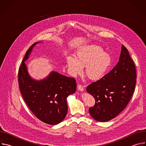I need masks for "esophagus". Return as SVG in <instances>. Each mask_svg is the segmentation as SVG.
I'll use <instances>...</instances> for the list:
<instances>
[{
  "mask_svg": "<svg viewBox=\"0 0 146 146\" xmlns=\"http://www.w3.org/2000/svg\"><path fill=\"white\" fill-rule=\"evenodd\" d=\"M77 89L80 91H84V87L82 86L81 84H78L77 85Z\"/></svg>",
  "mask_w": 146,
  "mask_h": 146,
  "instance_id": "esophagus-1",
  "label": "esophagus"
}]
</instances>
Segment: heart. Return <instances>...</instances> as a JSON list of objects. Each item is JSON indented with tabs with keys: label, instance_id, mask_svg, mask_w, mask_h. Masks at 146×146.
<instances>
[{
	"label": "heart",
	"instance_id": "b5f03b06",
	"mask_svg": "<svg viewBox=\"0 0 146 146\" xmlns=\"http://www.w3.org/2000/svg\"><path fill=\"white\" fill-rule=\"evenodd\" d=\"M75 56L76 58L70 56L66 58L70 74L76 76L82 72V67L86 66V74L91 80L101 78L106 73L112 62L111 55L96 45H90L80 48L76 52Z\"/></svg>",
	"mask_w": 146,
	"mask_h": 146
}]
</instances>
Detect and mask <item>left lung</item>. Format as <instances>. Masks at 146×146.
<instances>
[{"mask_svg": "<svg viewBox=\"0 0 146 146\" xmlns=\"http://www.w3.org/2000/svg\"><path fill=\"white\" fill-rule=\"evenodd\" d=\"M136 70L127 48L122 46L117 64L96 81L87 87V91L95 99L90 108L91 117L106 122L118 115L129 102L135 91Z\"/></svg>", "mask_w": 146, "mask_h": 146, "instance_id": "1", "label": "left lung"}]
</instances>
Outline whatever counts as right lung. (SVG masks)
I'll return each mask as SVG.
<instances>
[{
    "label": "right lung",
    "mask_w": 146,
    "mask_h": 146,
    "mask_svg": "<svg viewBox=\"0 0 146 146\" xmlns=\"http://www.w3.org/2000/svg\"><path fill=\"white\" fill-rule=\"evenodd\" d=\"M38 43H33L28 48L19 68V88L27 106L38 119L47 124L56 125L67 114L66 98L75 92L76 81L56 72L41 81H36L29 76L24 62Z\"/></svg>",
    "instance_id": "add662e5"
}]
</instances>
